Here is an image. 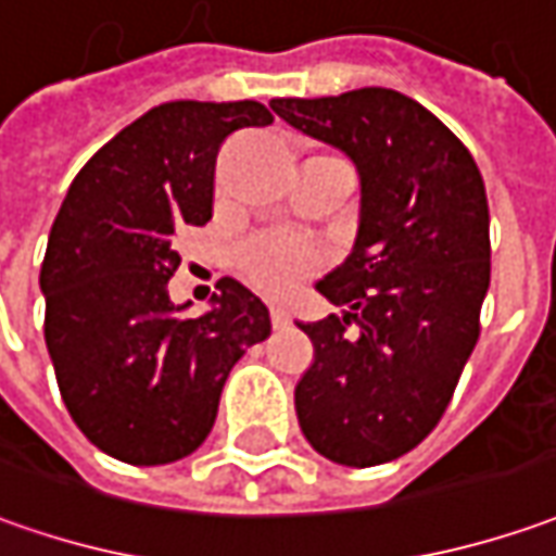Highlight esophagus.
<instances>
[{"label":"esophagus","instance_id":"esophagus-1","mask_svg":"<svg viewBox=\"0 0 556 556\" xmlns=\"http://www.w3.org/2000/svg\"><path fill=\"white\" fill-rule=\"evenodd\" d=\"M270 319H274V326H277V329H286V326L292 323L289 311H286V307H279V304H274V307H270Z\"/></svg>","mask_w":556,"mask_h":556}]
</instances>
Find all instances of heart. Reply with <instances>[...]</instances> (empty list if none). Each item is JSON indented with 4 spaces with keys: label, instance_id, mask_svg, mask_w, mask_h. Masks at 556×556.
Returning <instances> with one entry per match:
<instances>
[{
    "label": "heart",
    "instance_id": "obj_1",
    "mask_svg": "<svg viewBox=\"0 0 556 556\" xmlns=\"http://www.w3.org/2000/svg\"><path fill=\"white\" fill-rule=\"evenodd\" d=\"M240 267L261 292L282 295L298 279L314 274L319 267V252L292 233H261L242 245Z\"/></svg>",
    "mask_w": 556,
    "mask_h": 556
}]
</instances>
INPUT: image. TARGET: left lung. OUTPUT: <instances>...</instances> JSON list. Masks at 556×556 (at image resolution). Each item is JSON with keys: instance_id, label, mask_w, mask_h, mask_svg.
<instances>
[{"instance_id": "left-lung-1", "label": "left lung", "mask_w": 556, "mask_h": 556, "mask_svg": "<svg viewBox=\"0 0 556 556\" xmlns=\"http://www.w3.org/2000/svg\"><path fill=\"white\" fill-rule=\"evenodd\" d=\"M270 106L344 150L363 193L354 252L316 282L348 314L298 323L316 351L295 388L298 425L329 462L384 465L437 428L480 338L486 187L468 147L393 88Z\"/></svg>"}]
</instances>
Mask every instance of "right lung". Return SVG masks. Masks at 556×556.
I'll list each match as a JSON object with an SVG mask.
<instances>
[{
    "instance_id": "1",
    "label": "right lung",
    "mask_w": 556,
    "mask_h": 556,
    "mask_svg": "<svg viewBox=\"0 0 556 556\" xmlns=\"http://www.w3.org/2000/svg\"><path fill=\"white\" fill-rule=\"evenodd\" d=\"M258 101H168L106 141L70 184L39 270L46 344L70 418L125 465H168L208 437L224 381L270 336V311L233 277L215 307L178 316L175 237L212 218L220 144L270 125Z\"/></svg>"
}]
</instances>
